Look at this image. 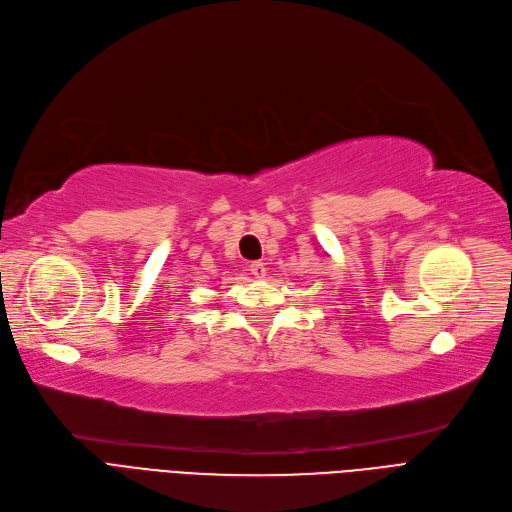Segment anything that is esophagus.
Here are the masks:
<instances>
[{
    "instance_id": "obj_1",
    "label": "esophagus",
    "mask_w": 512,
    "mask_h": 512,
    "mask_svg": "<svg viewBox=\"0 0 512 512\" xmlns=\"http://www.w3.org/2000/svg\"><path fill=\"white\" fill-rule=\"evenodd\" d=\"M251 274L255 278H265V276H268V268H265L263 261H253L251 263Z\"/></svg>"
}]
</instances>
